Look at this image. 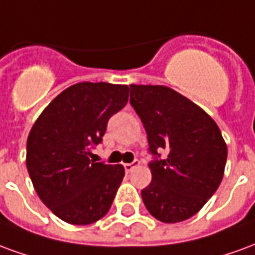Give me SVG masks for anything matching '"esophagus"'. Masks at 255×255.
<instances>
[{
    "mask_svg": "<svg viewBox=\"0 0 255 255\" xmlns=\"http://www.w3.org/2000/svg\"><path fill=\"white\" fill-rule=\"evenodd\" d=\"M139 164H140V161L133 160L132 162H129V164H124V169H126V172H127V173H129V172L132 171L135 166H138Z\"/></svg>",
    "mask_w": 255,
    "mask_h": 255,
    "instance_id": "obj_1",
    "label": "esophagus"
}]
</instances>
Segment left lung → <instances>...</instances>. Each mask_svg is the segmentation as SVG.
I'll return each instance as SVG.
<instances>
[{
  "instance_id": "8db88e82",
  "label": "left lung",
  "mask_w": 255,
  "mask_h": 255,
  "mask_svg": "<svg viewBox=\"0 0 255 255\" xmlns=\"http://www.w3.org/2000/svg\"><path fill=\"white\" fill-rule=\"evenodd\" d=\"M129 102L147 133L151 183L142 190L149 213L179 223L198 213L224 176L227 144L219 126L202 108L165 86L129 84Z\"/></svg>"
}]
</instances>
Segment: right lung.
Masks as SVG:
<instances>
[{"instance_id": "obj_1", "label": "right lung", "mask_w": 255, "mask_h": 255, "mask_svg": "<svg viewBox=\"0 0 255 255\" xmlns=\"http://www.w3.org/2000/svg\"><path fill=\"white\" fill-rule=\"evenodd\" d=\"M129 87L83 82L68 87L43 109L27 139V171L38 197L65 223L102 219L124 177V166L95 162L108 122L128 102Z\"/></svg>"}]
</instances>
